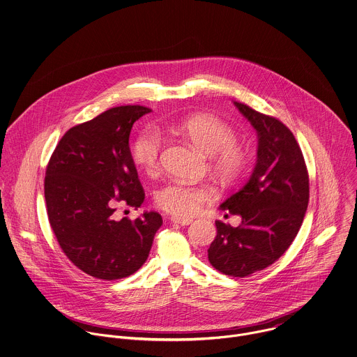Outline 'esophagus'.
<instances>
[{
    "label": "esophagus",
    "instance_id": "1",
    "mask_svg": "<svg viewBox=\"0 0 357 357\" xmlns=\"http://www.w3.org/2000/svg\"><path fill=\"white\" fill-rule=\"evenodd\" d=\"M170 220H172V222L178 224V225H190L192 222L191 218H183V217H172Z\"/></svg>",
    "mask_w": 357,
    "mask_h": 357
}]
</instances>
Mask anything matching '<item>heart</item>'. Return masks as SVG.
I'll list each match as a JSON object with an SVG mask.
<instances>
[{
    "instance_id": "obj_1",
    "label": "heart",
    "mask_w": 357,
    "mask_h": 357,
    "mask_svg": "<svg viewBox=\"0 0 357 357\" xmlns=\"http://www.w3.org/2000/svg\"><path fill=\"white\" fill-rule=\"evenodd\" d=\"M178 132L185 136L197 149L211 156L215 169L234 177L239 174L245 166V153L235 143L236 135L229 125L211 115H195L178 125ZM160 136L153 129L143 130L132 146L135 163L149 176L159 169ZM210 187L192 185L183 181H169L155 192V202L162 210L190 217L199 211L204 204L214 198Z\"/></svg>"
}]
</instances>
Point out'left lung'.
I'll return each instance as SVG.
<instances>
[{
    "label": "left lung",
    "instance_id": "obj_1",
    "mask_svg": "<svg viewBox=\"0 0 357 357\" xmlns=\"http://www.w3.org/2000/svg\"><path fill=\"white\" fill-rule=\"evenodd\" d=\"M257 132V160L248 183L220 208L242 218L234 228L215 221L207 257L220 272L245 278L273 264L290 248L304 221L309 178L301 149L279 119L234 102Z\"/></svg>",
    "mask_w": 357,
    "mask_h": 357
}]
</instances>
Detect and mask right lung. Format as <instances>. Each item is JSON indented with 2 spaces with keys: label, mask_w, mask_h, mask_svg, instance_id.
I'll return each instance as SVG.
<instances>
[{
  "label": "right lung",
  "mask_w": 357,
  "mask_h": 357,
  "mask_svg": "<svg viewBox=\"0 0 357 357\" xmlns=\"http://www.w3.org/2000/svg\"><path fill=\"white\" fill-rule=\"evenodd\" d=\"M149 112L143 105H121L71 128L47 166L45 201L56 239L74 265L98 279L135 273L162 225L156 211L136 220L114 214L119 202L135 208L144 202L129 136Z\"/></svg>",
  "instance_id": "obj_1"
}]
</instances>
